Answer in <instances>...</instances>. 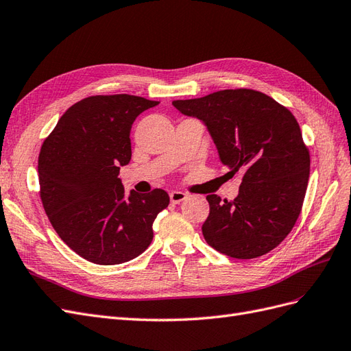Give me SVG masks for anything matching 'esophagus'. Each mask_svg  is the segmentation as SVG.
Returning <instances> with one entry per match:
<instances>
[{
  "mask_svg": "<svg viewBox=\"0 0 351 351\" xmlns=\"http://www.w3.org/2000/svg\"><path fill=\"white\" fill-rule=\"evenodd\" d=\"M186 197H187V195L180 192V190H173V192L169 193V199H171L173 204H180V202H183Z\"/></svg>",
  "mask_w": 351,
  "mask_h": 351,
  "instance_id": "1",
  "label": "esophagus"
}]
</instances>
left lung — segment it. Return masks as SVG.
Returning a JSON list of instances; mask_svg holds the SVG:
<instances>
[{
	"label": "left lung",
	"mask_w": 351,
	"mask_h": 351,
	"mask_svg": "<svg viewBox=\"0 0 351 351\" xmlns=\"http://www.w3.org/2000/svg\"><path fill=\"white\" fill-rule=\"evenodd\" d=\"M173 105L206 125L227 176L241 177L234 200L206 196V243L236 259L277 247L300 215L309 182V151L294 115L252 89L218 90Z\"/></svg>",
	"instance_id": "1"
}]
</instances>
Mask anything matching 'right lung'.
I'll return each mask as SVG.
<instances>
[{
  "mask_svg": "<svg viewBox=\"0 0 351 351\" xmlns=\"http://www.w3.org/2000/svg\"><path fill=\"white\" fill-rule=\"evenodd\" d=\"M158 104L125 93L84 98L62 114L40 147L42 205L61 240L83 259L129 262L154 239L168 193L125 195L119 174L132 159V124Z\"/></svg>",
  "mask_w": 351,
  "mask_h": 351,
  "instance_id": "right-lung-1",
  "label": "right lung"
}]
</instances>
